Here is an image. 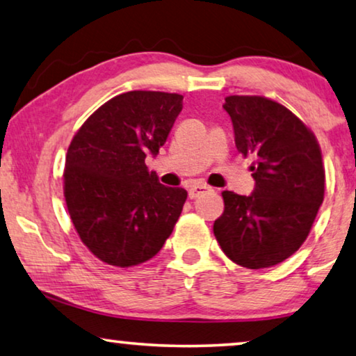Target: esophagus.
<instances>
[{
  "label": "esophagus",
  "mask_w": 356,
  "mask_h": 356,
  "mask_svg": "<svg viewBox=\"0 0 356 356\" xmlns=\"http://www.w3.org/2000/svg\"><path fill=\"white\" fill-rule=\"evenodd\" d=\"M209 190H211V187H208V185H204V184H195V185H192V187L188 188V196H190V198H192V200H195V198H198L200 195L209 192Z\"/></svg>",
  "instance_id": "34e87169"
}]
</instances>
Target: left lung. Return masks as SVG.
Returning <instances> with one entry per match:
<instances>
[{
  "label": "left lung",
  "instance_id": "left-lung-1",
  "mask_svg": "<svg viewBox=\"0 0 356 356\" xmlns=\"http://www.w3.org/2000/svg\"><path fill=\"white\" fill-rule=\"evenodd\" d=\"M235 145L254 158V192H222L214 235L225 256L246 268L273 267L302 246L325 198L316 137L284 105L262 95H229Z\"/></svg>",
  "mask_w": 356,
  "mask_h": 356
}]
</instances>
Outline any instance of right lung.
<instances>
[{"label":"right lung","instance_id":"right-lung-1","mask_svg":"<svg viewBox=\"0 0 356 356\" xmlns=\"http://www.w3.org/2000/svg\"><path fill=\"white\" fill-rule=\"evenodd\" d=\"M180 94L129 91L99 107L73 136L63 196L89 251L115 267H132L163 248L187 192L158 182L145 156L158 155L182 110Z\"/></svg>","mask_w":356,"mask_h":356}]
</instances>
